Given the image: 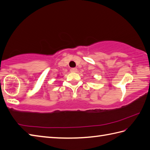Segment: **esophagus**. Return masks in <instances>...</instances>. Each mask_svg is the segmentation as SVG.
Instances as JSON below:
<instances>
[{"label":"esophagus","mask_w":150,"mask_h":150,"mask_svg":"<svg viewBox=\"0 0 150 150\" xmlns=\"http://www.w3.org/2000/svg\"><path fill=\"white\" fill-rule=\"evenodd\" d=\"M77 71H78V69L76 68L71 69V72H77Z\"/></svg>","instance_id":"1"}]
</instances>
